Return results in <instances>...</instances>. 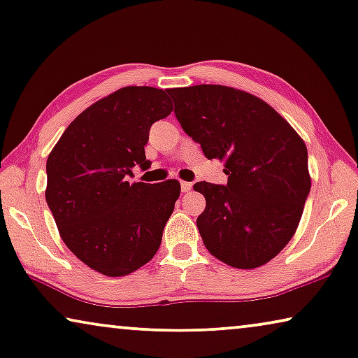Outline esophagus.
Instances as JSON below:
<instances>
[{
	"instance_id": "esophagus-1",
	"label": "esophagus",
	"mask_w": 358,
	"mask_h": 358,
	"mask_svg": "<svg viewBox=\"0 0 358 358\" xmlns=\"http://www.w3.org/2000/svg\"><path fill=\"white\" fill-rule=\"evenodd\" d=\"M191 188H193V183H191V181H181V191H183V193H188Z\"/></svg>"
}]
</instances>
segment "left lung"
<instances>
[{
  "label": "left lung",
  "mask_w": 358,
  "mask_h": 358,
  "mask_svg": "<svg viewBox=\"0 0 358 358\" xmlns=\"http://www.w3.org/2000/svg\"><path fill=\"white\" fill-rule=\"evenodd\" d=\"M175 115L207 159L225 161L228 183L199 181L206 209L197 228L207 250L234 268L278 255L301 222L310 193L307 146L257 96L223 85L170 88Z\"/></svg>",
  "instance_id": "1"
}]
</instances>
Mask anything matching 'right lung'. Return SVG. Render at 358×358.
<instances>
[{"label":"right lung","instance_id":"right-lung-1","mask_svg":"<svg viewBox=\"0 0 358 358\" xmlns=\"http://www.w3.org/2000/svg\"><path fill=\"white\" fill-rule=\"evenodd\" d=\"M173 106L164 90L125 87L85 109L46 161V202L57 230L85 265L106 276L130 275L156 255L180 196L178 180L128 183L151 167L145 146Z\"/></svg>","mask_w":358,"mask_h":358}]
</instances>
